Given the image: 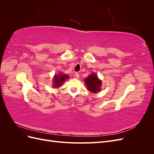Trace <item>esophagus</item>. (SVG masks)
<instances>
[{
	"label": "esophagus",
	"mask_w": 154,
	"mask_h": 154,
	"mask_svg": "<svg viewBox=\"0 0 154 154\" xmlns=\"http://www.w3.org/2000/svg\"><path fill=\"white\" fill-rule=\"evenodd\" d=\"M74 76H75V77H76V78H78L79 77H80V75H79V74H78V72H76V73H75V75H74Z\"/></svg>",
	"instance_id": "esophagus-1"
}]
</instances>
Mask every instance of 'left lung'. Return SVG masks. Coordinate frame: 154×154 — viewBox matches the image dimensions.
<instances>
[{"instance_id": "1", "label": "left lung", "mask_w": 154, "mask_h": 154, "mask_svg": "<svg viewBox=\"0 0 154 154\" xmlns=\"http://www.w3.org/2000/svg\"><path fill=\"white\" fill-rule=\"evenodd\" d=\"M85 83L87 85V89L91 92L96 93L101 91V81L97 78V74L93 73L91 75H88L85 80Z\"/></svg>"}]
</instances>
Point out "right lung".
<instances>
[{
    "mask_svg": "<svg viewBox=\"0 0 154 154\" xmlns=\"http://www.w3.org/2000/svg\"><path fill=\"white\" fill-rule=\"evenodd\" d=\"M69 78L67 74H64L62 73H59L58 74H55L53 78V87L58 88L62 85V83L66 81V79Z\"/></svg>",
    "mask_w": 154,
    "mask_h": 154,
    "instance_id": "obj_1",
    "label": "right lung"
}]
</instances>
